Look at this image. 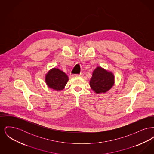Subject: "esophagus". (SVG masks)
Returning <instances> with one entry per match:
<instances>
[{"instance_id": "obj_1", "label": "esophagus", "mask_w": 154, "mask_h": 154, "mask_svg": "<svg viewBox=\"0 0 154 154\" xmlns=\"http://www.w3.org/2000/svg\"><path fill=\"white\" fill-rule=\"evenodd\" d=\"M84 75L83 73L79 74H75V76H77V77H82Z\"/></svg>"}]
</instances>
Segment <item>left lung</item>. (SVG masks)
Instances as JSON below:
<instances>
[{
  "label": "left lung",
  "mask_w": 154,
  "mask_h": 154,
  "mask_svg": "<svg viewBox=\"0 0 154 154\" xmlns=\"http://www.w3.org/2000/svg\"><path fill=\"white\" fill-rule=\"evenodd\" d=\"M114 84V75L111 72L97 66L94 70L89 85L96 94L106 93Z\"/></svg>",
  "instance_id": "left-lung-1"
}]
</instances>
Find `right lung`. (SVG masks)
<instances>
[{
  "instance_id": "obj_1",
  "label": "right lung",
  "mask_w": 154,
  "mask_h": 154,
  "mask_svg": "<svg viewBox=\"0 0 154 154\" xmlns=\"http://www.w3.org/2000/svg\"><path fill=\"white\" fill-rule=\"evenodd\" d=\"M69 80L65 73L57 68H52L45 75V81L49 88L55 91L63 90Z\"/></svg>"
}]
</instances>
